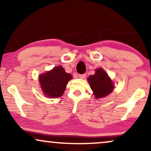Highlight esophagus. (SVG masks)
Wrapping results in <instances>:
<instances>
[{"label":"esophagus","instance_id":"esophagus-1","mask_svg":"<svg viewBox=\"0 0 151 151\" xmlns=\"http://www.w3.org/2000/svg\"><path fill=\"white\" fill-rule=\"evenodd\" d=\"M86 74H79V77L81 79H85Z\"/></svg>","mask_w":151,"mask_h":151}]
</instances>
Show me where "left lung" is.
<instances>
[{
  "instance_id": "obj_1",
  "label": "left lung",
  "mask_w": 151,
  "mask_h": 151,
  "mask_svg": "<svg viewBox=\"0 0 151 151\" xmlns=\"http://www.w3.org/2000/svg\"><path fill=\"white\" fill-rule=\"evenodd\" d=\"M91 89L96 99L103 98L109 94L114 89V84L103 69H97L93 75L88 78Z\"/></svg>"
}]
</instances>
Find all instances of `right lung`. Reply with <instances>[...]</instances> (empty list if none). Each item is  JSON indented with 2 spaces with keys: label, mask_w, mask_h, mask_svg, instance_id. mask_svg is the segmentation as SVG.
<instances>
[{
  "label": "right lung",
  "mask_w": 151,
  "mask_h": 151,
  "mask_svg": "<svg viewBox=\"0 0 151 151\" xmlns=\"http://www.w3.org/2000/svg\"><path fill=\"white\" fill-rule=\"evenodd\" d=\"M72 75L67 73L61 66L54 67L50 72L40 76V83L42 91L47 97L57 98L64 93Z\"/></svg>",
  "instance_id": "1"
}]
</instances>
